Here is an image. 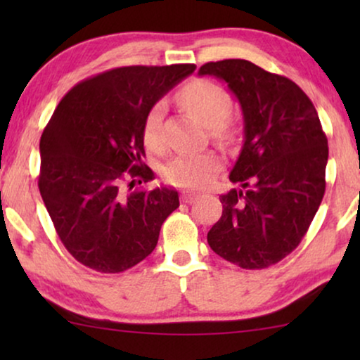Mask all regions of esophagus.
<instances>
[{"label":"esophagus","instance_id":"esophagus-1","mask_svg":"<svg viewBox=\"0 0 360 360\" xmlns=\"http://www.w3.org/2000/svg\"><path fill=\"white\" fill-rule=\"evenodd\" d=\"M196 198H198V195L191 193V191H184V193H181V201H184V203H193Z\"/></svg>","mask_w":360,"mask_h":360}]
</instances>
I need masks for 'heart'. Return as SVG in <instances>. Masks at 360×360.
Instances as JSON below:
<instances>
[{
  "label": "heart",
  "instance_id": "obj_1",
  "mask_svg": "<svg viewBox=\"0 0 360 360\" xmlns=\"http://www.w3.org/2000/svg\"><path fill=\"white\" fill-rule=\"evenodd\" d=\"M176 100L188 115L198 120L203 126L210 127V134L214 139H229L231 126L226 117L231 111V96L224 88L210 80L198 78L181 86L176 93ZM162 116H164V103H155L144 120L142 136H144L146 146L152 150L164 146ZM219 167V157L213 152L195 155L181 154L167 162L162 169V176L167 184L174 186L196 190L208 185Z\"/></svg>",
  "mask_w": 360,
  "mask_h": 360
}]
</instances>
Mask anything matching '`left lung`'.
Instances as JSON below:
<instances>
[{"label":"left lung","mask_w":360,"mask_h":360,"mask_svg":"<svg viewBox=\"0 0 360 360\" xmlns=\"http://www.w3.org/2000/svg\"><path fill=\"white\" fill-rule=\"evenodd\" d=\"M228 83L244 115V146L208 233L219 257L240 269L277 264L302 243L326 190L328 139L316 108L297 83L249 60L200 67Z\"/></svg>","instance_id":"left-lung-1"}]
</instances>
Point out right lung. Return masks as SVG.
Listing matches in <instances>:
<instances>
[{
  "mask_svg": "<svg viewBox=\"0 0 360 360\" xmlns=\"http://www.w3.org/2000/svg\"><path fill=\"white\" fill-rule=\"evenodd\" d=\"M195 68H111L77 83L53 111L39 146V191L62 244L85 267L101 274L134 267L179 208L174 188L131 190L154 179L141 160L147 112Z\"/></svg>",
  "mask_w": 360,
  "mask_h": 360,
  "instance_id": "right-lung-1",
  "label": "right lung"
}]
</instances>
